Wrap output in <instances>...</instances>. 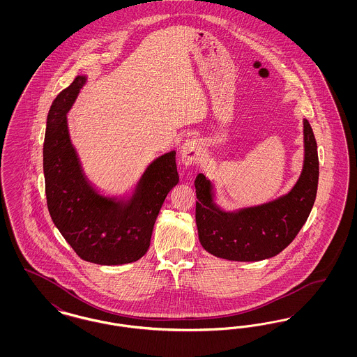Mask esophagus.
<instances>
[{
	"label": "esophagus",
	"mask_w": 357,
	"mask_h": 357,
	"mask_svg": "<svg viewBox=\"0 0 357 357\" xmlns=\"http://www.w3.org/2000/svg\"><path fill=\"white\" fill-rule=\"evenodd\" d=\"M201 143L197 139H187L181 147V158L183 165L191 166L201 156Z\"/></svg>",
	"instance_id": "1"
}]
</instances>
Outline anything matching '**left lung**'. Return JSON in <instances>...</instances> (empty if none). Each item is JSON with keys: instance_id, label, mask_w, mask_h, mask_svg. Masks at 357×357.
Masks as SVG:
<instances>
[{"instance_id": "obj_1", "label": "left lung", "mask_w": 357, "mask_h": 357, "mask_svg": "<svg viewBox=\"0 0 357 357\" xmlns=\"http://www.w3.org/2000/svg\"><path fill=\"white\" fill-rule=\"evenodd\" d=\"M195 221L199 242L210 255L229 261H262L281 253L304 226L317 194L319 155L312 127L304 119V166L288 194L268 204L225 211L214 202L211 182L195 178Z\"/></svg>"}]
</instances>
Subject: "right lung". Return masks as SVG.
I'll use <instances>...</instances> for the list:
<instances>
[{
	"instance_id": "add662e5",
	"label": "right lung",
	"mask_w": 357,
	"mask_h": 357,
	"mask_svg": "<svg viewBox=\"0 0 357 357\" xmlns=\"http://www.w3.org/2000/svg\"><path fill=\"white\" fill-rule=\"evenodd\" d=\"M86 77L77 76L53 100L44 140L45 194L52 221L82 259L99 265L135 262L147 253L153 225L179 175L175 151L156 158L126 201L89 183L69 137L68 114Z\"/></svg>"
}]
</instances>
